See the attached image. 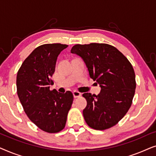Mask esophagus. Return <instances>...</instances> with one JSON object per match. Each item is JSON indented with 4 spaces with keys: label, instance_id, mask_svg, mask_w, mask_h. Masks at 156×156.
<instances>
[{
    "label": "esophagus",
    "instance_id": "34e87169",
    "mask_svg": "<svg viewBox=\"0 0 156 156\" xmlns=\"http://www.w3.org/2000/svg\"><path fill=\"white\" fill-rule=\"evenodd\" d=\"M81 95H82V94H81L80 92H79V91H73V96H74V98L80 97Z\"/></svg>",
    "mask_w": 156,
    "mask_h": 156
}]
</instances>
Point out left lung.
Here are the masks:
<instances>
[{
    "mask_svg": "<svg viewBox=\"0 0 156 156\" xmlns=\"http://www.w3.org/2000/svg\"><path fill=\"white\" fill-rule=\"evenodd\" d=\"M71 52L84 62L89 76L101 87L98 95L83 94L87 106L83 110L89 127L105 130L116 125L131 107L136 89V76L128 59L108 44H76Z\"/></svg>",
    "mask_w": 156,
    "mask_h": 156,
    "instance_id": "1",
    "label": "left lung"
}]
</instances>
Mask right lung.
Returning <instances> with one entry per match:
<instances>
[{
	"label": "right lung",
	"mask_w": 156,
	"mask_h": 156,
	"mask_svg": "<svg viewBox=\"0 0 156 156\" xmlns=\"http://www.w3.org/2000/svg\"><path fill=\"white\" fill-rule=\"evenodd\" d=\"M68 45L60 43L37 47L25 59L18 72L17 93L32 122L48 133H57L65 126L73 94L50 90L58 55Z\"/></svg>",
	"instance_id": "right-lung-1"
}]
</instances>
